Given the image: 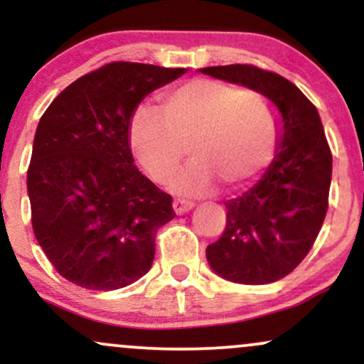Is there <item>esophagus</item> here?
<instances>
[{"label":"esophagus","instance_id":"34e87169","mask_svg":"<svg viewBox=\"0 0 364 364\" xmlns=\"http://www.w3.org/2000/svg\"><path fill=\"white\" fill-rule=\"evenodd\" d=\"M173 207H174V212H176V214H185V212H188V210H191V208L195 207V203L193 202H190V200H183V198H174V202H173Z\"/></svg>","mask_w":364,"mask_h":364}]
</instances>
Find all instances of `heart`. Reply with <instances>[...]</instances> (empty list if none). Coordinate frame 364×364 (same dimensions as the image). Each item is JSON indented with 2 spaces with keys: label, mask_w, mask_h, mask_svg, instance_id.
I'll return each instance as SVG.
<instances>
[{
  "label": "heart",
  "mask_w": 364,
  "mask_h": 364,
  "mask_svg": "<svg viewBox=\"0 0 364 364\" xmlns=\"http://www.w3.org/2000/svg\"><path fill=\"white\" fill-rule=\"evenodd\" d=\"M279 139V112L265 95L214 80L179 87L159 111L139 107L128 127L132 152L161 185L174 178L188 147L191 162L174 181L186 196L210 193L219 183L248 185L274 161Z\"/></svg>",
  "instance_id": "heart-1"
}]
</instances>
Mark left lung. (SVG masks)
Returning <instances> with one entry per match:
<instances>
[{"instance_id":"1","label":"left lung","mask_w":364,"mask_h":364,"mask_svg":"<svg viewBox=\"0 0 364 364\" xmlns=\"http://www.w3.org/2000/svg\"><path fill=\"white\" fill-rule=\"evenodd\" d=\"M202 73L260 92L281 111L272 166L252 190L224 203V232L207 246L208 263L228 281H279L303 262L327 215L332 152L318 111L294 83L258 66H208Z\"/></svg>"}]
</instances>
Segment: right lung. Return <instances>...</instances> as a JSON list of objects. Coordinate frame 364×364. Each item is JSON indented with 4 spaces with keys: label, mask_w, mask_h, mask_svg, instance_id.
I'll return each instance as SVG.
<instances>
[{
    "label": "right lung",
    "mask_w": 364,
    "mask_h": 364,
    "mask_svg": "<svg viewBox=\"0 0 364 364\" xmlns=\"http://www.w3.org/2000/svg\"><path fill=\"white\" fill-rule=\"evenodd\" d=\"M185 68L112 61L58 95L37 127L27 171L37 243L66 281L94 291L150 270L173 196L133 166L128 127L141 99Z\"/></svg>",
    "instance_id": "obj_1"
}]
</instances>
